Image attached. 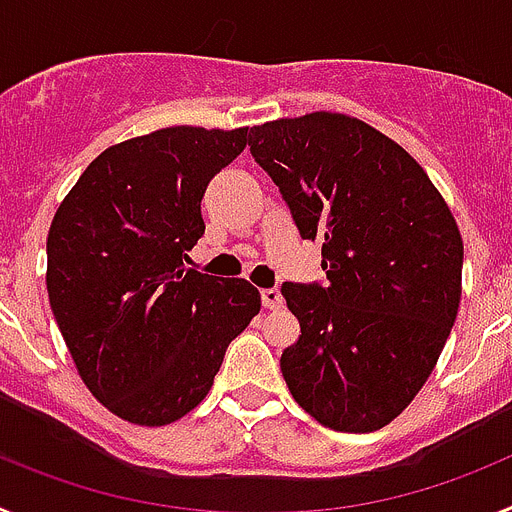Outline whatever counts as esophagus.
I'll return each mask as SVG.
<instances>
[{
	"instance_id": "1",
	"label": "esophagus",
	"mask_w": 512,
	"mask_h": 512,
	"mask_svg": "<svg viewBox=\"0 0 512 512\" xmlns=\"http://www.w3.org/2000/svg\"><path fill=\"white\" fill-rule=\"evenodd\" d=\"M261 302H264L266 310H279L284 305V297L279 289H261Z\"/></svg>"
}]
</instances>
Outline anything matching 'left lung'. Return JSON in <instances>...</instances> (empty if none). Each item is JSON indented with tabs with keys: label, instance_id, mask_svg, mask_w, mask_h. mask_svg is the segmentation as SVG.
Masks as SVG:
<instances>
[{
	"label": "left lung",
	"instance_id": "8db88e82",
	"mask_svg": "<svg viewBox=\"0 0 512 512\" xmlns=\"http://www.w3.org/2000/svg\"><path fill=\"white\" fill-rule=\"evenodd\" d=\"M248 146L302 238L323 241L325 284H282L302 328L284 382L333 431H377L431 377L456 320L454 215L405 148L354 117L266 122Z\"/></svg>",
	"mask_w": 512,
	"mask_h": 512
}]
</instances>
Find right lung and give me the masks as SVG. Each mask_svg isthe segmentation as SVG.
<instances>
[{
  "label": "right lung",
  "mask_w": 512,
  "mask_h": 512,
  "mask_svg": "<svg viewBox=\"0 0 512 512\" xmlns=\"http://www.w3.org/2000/svg\"><path fill=\"white\" fill-rule=\"evenodd\" d=\"M248 128H164L99 153L48 233V300L81 379L104 408L166 425L210 392L259 289L187 269L202 197Z\"/></svg>",
  "instance_id": "1"
}]
</instances>
